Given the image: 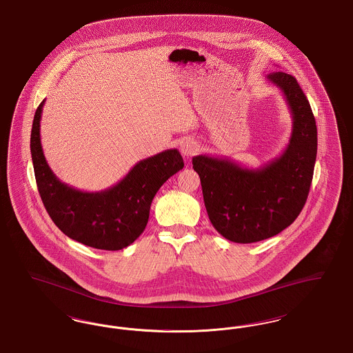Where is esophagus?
<instances>
[{
    "instance_id": "esophagus-1",
    "label": "esophagus",
    "mask_w": 353,
    "mask_h": 353,
    "mask_svg": "<svg viewBox=\"0 0 353 353\" xmlns=\"http://www.w3.org/2000/svg\"><path fill=\"white\" fill-rule=\"evenodd\" d=\"M180 151L184 154L185 157H190L193 154H196L197 152L200 151V145L197 144V141L194 140H185L180 145Z\"/></svg>"
}]
</instances>
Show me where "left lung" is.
Listing matches in <instances>:
<instances>
[{
  "instance_id": "8db88e82",
  "label": "left lung",
  "mask_w": 353,
  "mask_h": 353,
  "mask_svg": "<svg viewBox=\"0 0 353 353\" xmlns=\"http://www.w3.org/2000/svg\"><path fill=\"white\" fill-rule=\"evenodd\" d=\"M266 79L283 92L292 115L283 153L256 169L206 154L192 160L212 225L236 243L263 241L290 226L302 212L314 176L318 130L311 105L292 75L278 71Z\"/></svg>"
}]
</instances>
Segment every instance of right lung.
I'll return each mask as SVG.
<instances>
[{
    "label": "right lung",
    "mask_w": 353,
    "mask_h": 353,
    "mask_svg": "<svg viewBox=\"0 0 353 353\" xmlns=\"http://www.w3.org/2000/svg\"><path fill=\"white\" fill-rule=\"evenodd\" d=\"M43 104L34 115L30 151L38 192L51 219L62 233L85 246L111 252L130 246L147 226L157 190L184 168L180 152L167 150L139 161L105 190H78L62 183L45 159L39 134Z\"/></svg>",
    "instance_id": "add662e5"
}]
</instances>
